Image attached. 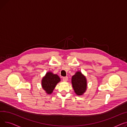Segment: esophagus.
Here are the masks:
<instances>
[{"mask_svg":"<svg viewBox=\"0 0 127 127\" xmlns=\"http://www.w3.org/2000/svg\"><path fill=\"white\" fill-rule=\"evenodd\" d=\"M63 80L64 82H67L68 81V77H63Z\"/></svg>","mask_w":127,"mask_h":127,"instance_id":"1","label":"esophagus"}]
</instances>
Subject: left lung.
I'll return each instance as SVG.
<instances>
[{"label":"left lung","instance_id":"1","mask_svg":"<svg viewBox=\"0 0 127 127\" xmlns=\"http://www.w3.org/2000/svg\"><path fill=\"white\" fill-rule=\"evenodd\" d=\"M72 88L76 94L78 96L83 95L87 90V80L86 77L80 71L76 72L71 77Z\"/></svg>","mask_w":127,"mask_h":127}]
</instances>
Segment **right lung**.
<instances>
[{"instance_id":"obj_1","label":"right lung","mask_w":127,"mask_h":127,"mask_svg":"<svg viewBox=\"0 0 127 127\" xmlns=\"http://www.w3.org/2000/svg\"><path fill=\"white\" fill-rule=\"evenodd\" d=\"M60 81L61 79L58 75L54 74L51 71H48L42 79V87L46 94L50 95L52 94L56 85Z\"/></svg>"}]
</instances>
